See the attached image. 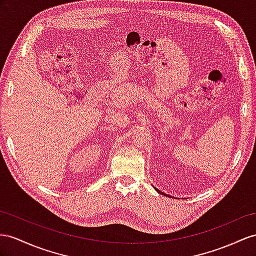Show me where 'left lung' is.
Here are the masks:
<instances>
[{
  "mask_svg": "<svg viewBox=\"0 0 256 256\" xmlns=\"http://www.w3.org/2000/svg\"><path fill=\"white\" fill-rule=\"evenodd\" d=\"M154 189H156V192H159V194H164V196H168V194H164V192H160L159 190V189H156V187H154Z\"/></svg>",
  "mask_w": 256,
  "mask_h": 256,
  "instance_id": "obj_1",
  "label": "left lung"
}]
</instances>
